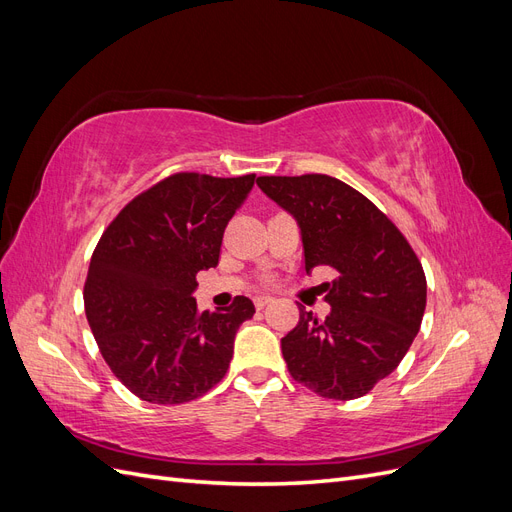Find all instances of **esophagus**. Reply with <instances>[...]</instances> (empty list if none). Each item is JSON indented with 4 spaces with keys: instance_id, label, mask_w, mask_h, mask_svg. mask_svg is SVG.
<instances>
[{
    "instance_id": "obj_1",
    "label": "esophagus",
    "mask_w": 512,
    "mask_h": 512,
    "mask_svg": "<svg viewBox=\"0 0 512 512\" xmlns=\"http://www.w3.org/2000/svg\"><path fill=\"white\" fill-rule=\"evenodd\" d=\"M269 303H273V299H271V297H265V294H258V297L254 299V305H256V309L267 307Z\"/></svg>"
}]
</instances>
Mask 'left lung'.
<instances>
[{"mask_svg": "<svg viewBox=\"0 0 512 512\" xmlns=\"http://www.w3.org/2000/svg\"><path fill=\"white\" fill-rule=\"evenodd\" d=\"M256 183L297 220L305 271L335 273L322 284L331 314L320 320L299 305V324L282 339L290 376L327 399L367 395L397 369L421 329V260L399 228L344 181L312 173Z\"/></svg>", "mask_w": 512, "mask_h": 512, "instance_id": "1", "label": "left lung"}]
</instances>
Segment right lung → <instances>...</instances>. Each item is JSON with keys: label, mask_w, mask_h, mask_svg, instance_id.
I'll return each mask as SVG.
<instances>
[{"label": "right lung", "mask_w": 512, "mask_h": 512, "mask_svg": "<svg viewBox=\"0 0 512 512\" xmlns=\"http://www.w3.org/2000/svg\"><path fill=\"white\" fill-rule=\"evenodd\" d=\"M256 175L175 173L141 192L108 224L89 262L85 314L115 378L149 404L203 397L228 371L254 303L198 312L196 273L218 267L226 224Z\"/></svg>", "instance_id": "1"}]
</instances>
